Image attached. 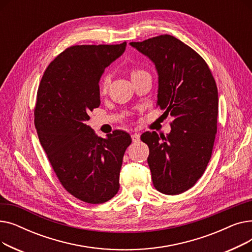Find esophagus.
Listing matches in <instances>:
<instances>
[{"instance_id": "34e87169", "label": "esophagus", "mask_w": 252, "mask_h": 252, "mask_svg": "<svg viewBox=\"0 0 252 252\" xmlns=\"http://www.w3.org/2000/svg\"><path fill=\"white\" fill-rule=\"evenodd\" d=\"M130 137H131V140H133L134 143H137L140 140V135H138V134H133Z\"/></svg>"}]
</instances>
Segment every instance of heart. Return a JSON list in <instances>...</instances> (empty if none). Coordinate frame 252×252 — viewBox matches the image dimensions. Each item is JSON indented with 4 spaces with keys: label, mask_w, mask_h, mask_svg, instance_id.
<instances>
[{
    "label": "heart",
    "mask_w": 252,
    "mask_h": 252,
    "mask_svg": "<svg viewBox=\"0 0 252 252\" xmlns=\"http://www.w3.org/2000/svg\"><path fill=\"white\" fill-rule=\"evenodd\" d=\"M143 72H146L145 70L141 69V68H138V67H134L131 68L130 70V75L131 76H135V75H138L140 73H143ZM110 83H111V76L108 72H105L101 78H100V83H99V89L101 91V93H106L110 86Z\"/></svg>",
    "instance_id": "heart-1"
}]
</instances>
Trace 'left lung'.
I'll list each match as a JSON object with an SVG mask.
<instances>
[{
    "mask_svg": "<svg viewBox=\"0 0 252 252\" xmlns=\"http://www.w3.org/2000/svg\"><path fill=\"white\" fill-rule=\"evenodd\" d=\"M129 44L155 63L159 75L156 106L174 117L166 136L141 135L149 147L152 182L157 191L178 195L201 178L213 153L219 111L215 77L196 51L170 34Z\"/></svg>",
    "mask_w": 252,
    "mask_h": 252,
    "instance_id": "1",
    "label": "left lung"
}]
</instances>
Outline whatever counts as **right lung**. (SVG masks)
<instances>
[{
	"label": "right lung",
	"instance_id": "1",
	"mask_svg": "<svg viewBox=\"0 0 252 252\" xmlns=\"http://www.w3.org/2000/svg\"><path fill=\"white\" fill-rule=\"evenodd\" d=\"M126 47V42L67 48L49 64L36 93L34 126L50 164L63 188L90 204L116 195L131 143L125 130L104 139L87 126L89 113L101 103V74Z\"/></svg>",
	"mask_w": 252,
	"mask_h": 252
}]
</instances>
